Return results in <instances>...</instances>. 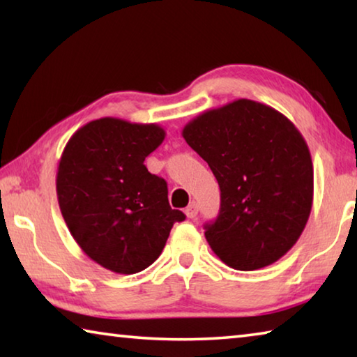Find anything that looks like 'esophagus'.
<instances>
[{
    "mask_svg": "<svg viewBox=\"0 0 357 357\" xmlns=\"http://www.w3.org/2000/svg\"><path fill=\"white\" fill-rule=\"evenodd\" d=\"M185 214L189 219H195V217L198 215V204L197 203H190L189 206L185 208Z\"/></svg>",
    "mask_w": 357,
    "mask_h": 357,
    "instance_id": "1",
    "label": "esophagus"
}]
</instances>
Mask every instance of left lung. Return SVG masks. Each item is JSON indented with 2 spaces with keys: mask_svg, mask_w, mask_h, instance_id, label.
<instances>
[{
  "mask_svg": "<svg viewBox=\"0 0 357 357\" xmlns=\"http://www.w3.org/2000/svg\"><path fill=\"white\" fill-rule=\"evenodd\" d=\"M220 187V211L204 223L211 249L229 268L275 263L304 231L313 202L309 146L287 116L239 99L208 110L183 130Z\"/></svg>",
  "mask_w": 357,
  "mask_h": 357,
  "instance_id": "obj_1",
  "label": "left lung"
}]
</instances>
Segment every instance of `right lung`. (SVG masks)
<instances>
[{
	"mask_svg": "<svg viewBox=\"0 0 357 357\" xmlns=\"http://www.w3.org/2000/svg\"><path fill=\"white\" fill-rule=\"evenodd\" d=\"M157 124L100 118L78 129L66 144L56 193L66 225L86 255L118 274H135L164 250L174 222L164 178L144 159L164 142Z\"/></svg>",
	"mask_w": 357,
	"mask_h": 357,
	"instance_id": "add662e5",
	"label": "right lung"
}]
</instances>
